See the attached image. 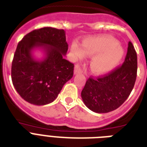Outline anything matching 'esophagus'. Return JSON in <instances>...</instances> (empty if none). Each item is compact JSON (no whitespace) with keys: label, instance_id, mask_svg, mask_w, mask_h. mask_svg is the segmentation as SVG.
<instances>
[{"label":"esophagus","instance_id":"obj_1","mask_svg":"<svg viewBox=\"0 0 147 147\" xmlns=\"http://www.w3.org/2000/svg\"><path fill=\"white\" fill-rule=\"evenodd\" d=\"M74 73H75V75H76V74L82 73V69H81L80 66H79L78 65H75V69H74Z\"/></svg>","mask_w":147,"mask_h":147}]
</instances>
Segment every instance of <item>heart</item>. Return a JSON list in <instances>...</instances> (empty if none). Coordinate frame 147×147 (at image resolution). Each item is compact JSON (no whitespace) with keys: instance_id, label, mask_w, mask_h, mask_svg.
Returning <instances> with one entry per match:
<instances>
[{"instance_id":"1","label":"heart","mask_w":147,"mask_h":147,"mask_svg":"<svg viewBox=\"0 0 147 147\" xmlns=\"http://www.w3.org/2000/svg\"><path fill=\"white\" fill-rule=\"evenodd\" d=\"M83 49L77 42L71 46L72 56L82 59L94 55L91 60V68L97 74H105L115 69L123 59L124 50L118 42L107 36H94L85 39L82 42Z\"/></svg>"}]
</instances>
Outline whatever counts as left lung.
Instances as JSON below:
<instances>
[{
	"instance_id": "1",
	"label": "left lung",
	"mask_w": 147,
	"mask_h": 147,
	"mask_svg": "<svg viewBox=\"0 0 147 147\" xmlns=\"http://www.w3.org/2000/svg\"><path fill=\"white\" fill-rule=\"evenodd\" d=\"M137 71V53L132 42H129L127 53L121 67L103 77L88 79L81 94L85 106L98 114L118 108L132 92Z\"/></svg>"
}]
</instances>
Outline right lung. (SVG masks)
Wrapping results in <instances>:
<instances>
[{"mask_svg":"<svg viewBox=\"0 0 147 147\" xmlns=\"http://www.w3.org/2000/svg\"><path fill=\"white\" fill-rule=\"evenodd\" d=\"M35 49L44 56L37 60ZM68 43L64 30L43 27L33 30L18 43L11 66V78L17 93L32 105L52 103L73 76L74 65L65 59Z\"/></svg>","mask_w":147,"mask_h":147,"instance_id":"right-lung-1","label":"right lung"}]
</instances>
